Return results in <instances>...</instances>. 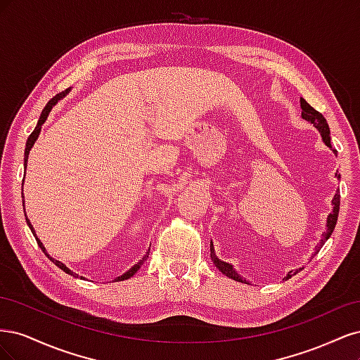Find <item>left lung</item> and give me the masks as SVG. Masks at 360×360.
I'll list each match as a JSON object with an SVG mask.
<instances>
[{
    "mask_svg": "<svg viewBox=\"0 0 360 360\" xmlns=\"http://www.w3.org/2000/svg\"><path fill=\"white\" fill-rule=\"evenodd\" d=\"M300 108H302V117H303L304 120H308V122H311L315 127H317V129L320 130V134H321V136H323V141L326 143V146L332 148L329 124H328V122H326V118L323 117V114H320L317 110H314V108H312L307 101L302 99V97H300ZM336 177L341 179L340 172H338V171H336ZM340 198H341L340 192H336L333 200H332L333 212L328 216V230H326V233L323 234L321 242H320V245L317 246V252L321 249V246L326 243V240H328V238L330 237V234H332L333 230H335V225H336V221H338V213H340ZM210 257H212V259H213L214 266H216L217 269H219L225 276L231 278V279H234V281H238V282H245V284H246V279H243L242 276H238V275L236 274V270L233 269V266H230L228 263H224V261H221L219 258H217V257L214 255L213 243H210ZM296 274H297V270H296V271H290V274H288L287 278H285V281L290 279L292 275H296Z\"/></svg>",
    "mask_w": 360,
    "mask_h": 360,
    "instance_id": "8db88e82",
    "label": "left lung"
}]
</instances>
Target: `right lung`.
I'll return each instance as SVG.
<instances>
[{
	"label": "right lung",
	"instance_id": "obj_1",
	"mask_svg": "<svg viewBox=\"0 0 360 360\" xmlns=\"http://www.w3.org/2000/svg\"><path fill=\"white\" fill-rule=\"evenodd\" d=\"M68 91H69V89L66 90V91H61L60 94H57L56 97H53V99H51L49 102H48V105L45 106V110H43L41 111V115H40V118H39V122H37V126H36V129L34 130H32V132H31V135H30V138L27 139V146H25V155H24V167L27 168V160H28V155H30V150H31V147H32V144H34L36 143V139H37V136H39V134H40V129H41V124L43 123H45L46 122V118H48V115H49V112H51V110H52V106L53 105H56L57 103V101H60L61 99V97L64 96V94H68ZM24 198V197H22ZM25 212V210H24ZM27 224H28V226H30V230L32 231V234H34V237H36V242H37V245L41 248V250H43V252H45L46 254V249H45V246H43L41 245V242L39 240V238H37V236H36V233H34V230H32V226H31V224H30V219H28V217H27ZM148 254H150V249H148V252L143 257V259H141L139 261V263L138 264H135L132 269H129L127 271H126V274L124 275H122V276H118L115 281L118 282V281H124V279H129L130 276H134L135 274H136V271L139 270V267L141 266H143V263H144V261L148 258ZM48 255V254H46ZM48 258H51L49 255H48ZM51 261H52V263L53 264H56V266H58L63 271H66V274H69V275H75L73 274V271L72 270H69L66 266H64L63 263H60V261H57V259H53V258H51Z\"/></svg>",
	"mask_w": 360,
	"mask_h": 360
}]
</instances>
